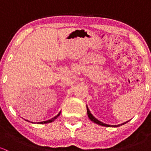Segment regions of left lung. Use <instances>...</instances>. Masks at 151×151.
<instances>
[{
    "instance_id": "1",
    "label": "left lung",
    "mask_w": 151,
    "mask_h": 151,
    "mask_svg": "<svg viewBox=\"0 0 151 151\" xmlns=\"http://www.w3.org/2000/svg\"><path fill=\"white\" fill-rule=\"evenodd\" d=\"M87 113H88V118H89V119L91 120V121H93V123H96V124H99V125H100V126H106V127H118V126H122V125H124V124H126V123H128L129 122V121H126V122H125V123H121V124H118V125H109V124H106V123H104L103 122H101V121H99L98 119H97V118H96L95 117L93 116V115H92V114H91V112H90V110H89V109H88V106H87Z\"/></svg>"
}]
</instances>
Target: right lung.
<instances>
[{"label": "right lung", "mask_w": 151, "mask_h": 151, "mask_svg": "<svg viewBox=\"0 0 151 151\" xmlns=\"http://www.w3.org/2000/svg\"><path fill=\"white\" fill-rule=\"evenodd\" d=\"M60 112H59L58 114L57 115H56V116H55L54 118H51V119L50 120H48V121H42V122H39V123H41V124H45V123H51V122H52V121H54L56 119V118H58V117L59 116V115H60ZM28 122H30V121H28ZM32 123H33V122H31Z\"/></svg>", "instance_id": "add662e5"}]
</instances>
